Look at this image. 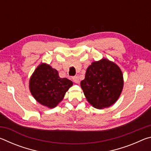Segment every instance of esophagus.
Listing matches in <instances>:
<instances>
[{"mask_svg":"<svg viewBox=\"0 0 151 151\" xmlns=\"http://www.w3.org/2000/svg\"><path fill=\"white\" fill-rule=\"evenodd\" d=\"M73 80L75 83H79V78H78V76H74V77H73Z\"/></svg>","mask_w":151,"mask_h":151,"instance_id":"34e87169","label":"esophagus"}]
</instances>
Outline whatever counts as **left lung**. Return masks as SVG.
<instances>
[{
	"mask_svg": "<svg viewBox=\"0 0 151 151\" xmlns=\"http://www.w3.org/2000/svg\"><path fill=\"white\" fill-rule=\"evenodd\" d=\"M124 85L123 75L116 63L105 58L88 66L81 86L86 100L94 108L103 109L118 100Z\"/></svg>",
	"mask_w": 151,
	"mask_h": 151,
	"instance_id": "8db88e82",
	"label": "left lung"
}]
</instances>
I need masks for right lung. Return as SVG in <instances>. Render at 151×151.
<instances>
[{
  "instance_id": "1",
  "label": "right lung",
  "mask_w": 151,
  "mask_h": 151,
  "mask_svg": "<svg viewBox=\"0 0 151 151\" xmlns=\"http://www.w3.org/2000/svg\"><path fill=\"white\" fill-rule=\"evenodd\" d=\"M73 83L60 78L58 72L47 63L37 66L29 80L30 93L38 103L49 109L59 104Z\"/></svg>"
}]
</instances>
